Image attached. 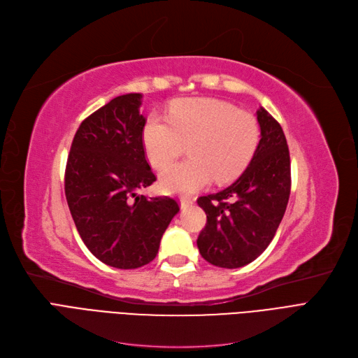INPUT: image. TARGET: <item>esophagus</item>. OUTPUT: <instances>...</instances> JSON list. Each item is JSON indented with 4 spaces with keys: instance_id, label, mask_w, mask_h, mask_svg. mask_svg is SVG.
Here are the masks:
<instances>
[{
    "instance_id": "34e87169",
    "label": "esophagus",
    "mask_w": 358,
    "mask_h": 358,
    "mask_svg": "<svg viewBox=\"0 0 358 358\" xmlns=\"http://www.w3.org/2000/svg\"><path fill=\"white\" fill-rule=\"evenodd\" d=\"M180 208H187L189 206H192L194 203V199H191V196H180Z\"/></svg>"
}]
</instances>
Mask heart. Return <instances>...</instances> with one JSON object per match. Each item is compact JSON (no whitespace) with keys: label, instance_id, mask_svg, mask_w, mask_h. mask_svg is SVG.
I'll use <instances>...</instances> for the list:
<instances>
[{"label":"heart","instance_id":"heart-1","mask_svg":"<svg viewBox=\"0 0 358 358\" xmlns=\"http://www.w3.org/2000/svg\"><path fill=\"white\" fill-rule=\"evenodd\" d=\"M261 141L257 118L228 102L191 97L175 102L169 120L148 115L142 142L157 169L169 166L188 146L189 158L167 167L159 187L169 194H192L215 180L238 178L249 166Z\"/></svg>","mask_w":358,"mask_h":358}]
</instances>
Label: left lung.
<instances>
[{"label":"left lung","instance_id":"left-lung-1","mask_svg":"<svg viewBox=\"0 0 358 358\" xmlns=\"http://www.w3.org/2000/svg\"><path fill=\"white\" fill-rule=\"evenodd\" d=\"M261 141L249 167L228 188L200 196L207 215L196 245L208 264L240 268L273 241L290 195V155L285 133L264 108L257 110Z\"/></svg>","mask_w":358,"mask_h":358}]
</instances>
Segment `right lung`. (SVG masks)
Wrapping results in <instances>:
<instances>
[{
  "label": "right lung",
  "instance_id": "add662e5",
  "mask_svg": "<svg viewBox=\"0 0 358 358\" xmlns=\"http://www.w3.org/2000/svg\"><path fill=\"white\" fill-rule=\"evenodd\" d=\"M141 93H129L85 118L73 136L65 195L87 249L103 264L134 269L154 261L179 204L138 191L155 182L145 158Z\"/></svg>",
  "mask_w": 358,
  "mask_h": 358
}]
</instances>
